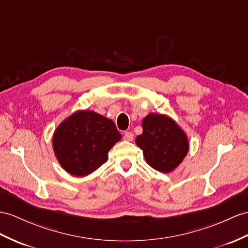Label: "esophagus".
<instances>
[{"label": "esophagus", "mask_w": 248, "mask_h": 248, "mask_svg": "<svg viewBox=\"0 0 248 248\" xmlns=\"http://www.w3.org/2000/svg\"><path fill=\"white\" fill-rule=\"evenodd\" d=\"M123 139L125 141H132V139H134V134H132V132H130V131H125Z\"/></svg>", "instance_id": "1"}]
</instances>
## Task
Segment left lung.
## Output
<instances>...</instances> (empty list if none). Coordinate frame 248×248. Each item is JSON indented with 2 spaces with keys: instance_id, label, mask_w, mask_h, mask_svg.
I'll list each match as a JSON object with an SVG mask.
<instances>
[{
  "instance_id": "8db88e82",
  "label": "left lung",
  "mask_w": 248,
  "mask_h": 248,
  "mask_svg": "<svg viewBox=\"0 0 248 248\" xmlns=\"http://www.w3.org/2000/svg\"><path fill=\"white\" fill-rule=\"evenodd\" d=\"M142 127L136 143L143 150L147 164L161 172L172 171L188 153L185 132L171 118L154 112L143 119Z\"/></svg>"
}]
</instances>
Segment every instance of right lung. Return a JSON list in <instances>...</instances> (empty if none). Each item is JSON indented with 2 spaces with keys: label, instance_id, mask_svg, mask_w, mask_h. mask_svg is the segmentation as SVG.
<instances>
[{
  "label": "right lung",
  "instance_id": "right-lung-1",
  "mask_svg": "<svg viewBox=\"0 0 248 248\" xmlns=\"http://www.w3.org/2000/svg\"><path fill=\"white\" fill-rule=\"evenodd\" d=\"M121 138L111 120L94 111L78 110L58 126L52 146L66 171L85 177L104 164L108 152Z\"/></svg>",
  "mask_w": 248,
  "mask_h": 248
}]
</instances>
